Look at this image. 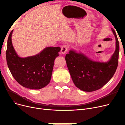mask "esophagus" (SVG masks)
Here are the masks:
<instances>
[{"label": "esophagus", "instance_id": "obj_1", "mask_svg": "<svg viewBox=\"0 0 125 125\" xmlns=\"http://www.w3.org/2000/svg\"><path fill=\"white\" fill-rule=\"evenodd\" d=\"M68 49V46L67 45H64L61 47V52L62 54H65L67 52V50Z\"/></svg>", "mask_w": 125, "mask_h": 125}]
</instances>
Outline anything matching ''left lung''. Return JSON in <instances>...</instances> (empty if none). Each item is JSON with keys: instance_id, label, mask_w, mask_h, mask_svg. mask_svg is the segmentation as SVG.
Returning <instances> with one entry per match:
<instances>
[{"instance_id": "left-lung-1", "label": "left lung", "mask_w": 125, "mask_h": 125, "mask_svg": "<svg viewBox=\"0 0 125 125\" xmlns=\"http://www.w3.org/2000/svg\"><path fill=\"white\" fill-rule=\"evenodd\" d=\"M116 49L109 61H94L80 52L70 50L66 54L67 66L75 85L81 90L91 92L101 88L112 78L118 64L119 45L114 29Z\"/></svg>"}]
</instances>
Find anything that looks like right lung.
<instances>
[{"mask_svg": "<svg viewBox=\"0 0 125 125\" xmlns=\"http://www.w3.org/2000/svg\"><path fill=\"white\" fill-rule=\"evenodd\" d=\"M12 30L7 42L6 60L12 75L23 87L31 89H40L50 82L55 59L61 48L49 47L39 53L26 58L19 57L11 41Z\"/></svg>", "mask_w": 125, "mask_h": 125, "instance_id": "right-lung-1", "label": "right lung"}]
</instances>
